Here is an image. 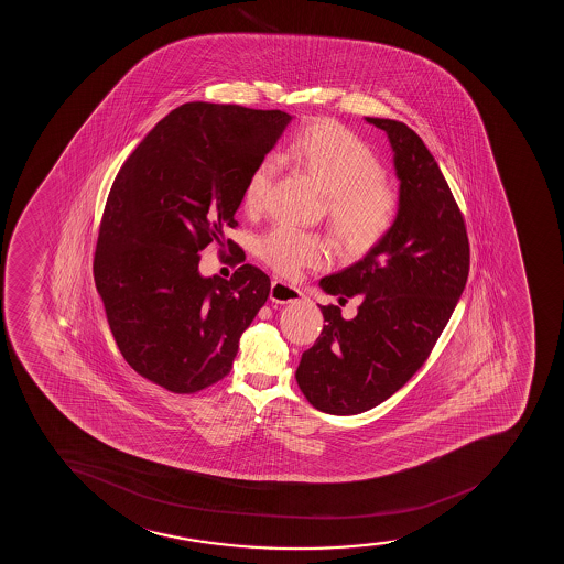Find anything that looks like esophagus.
<instances>
[{
    "mask_svg": "<svg viewBox=\"0 0 564 564\" xmlns=\"http://www.w3.org/2000/svg\"><path fill=\"white\" fill-rule=\"evenodd\" d=\"M303 293L299 292L297 288L285 284L282 280H274L271 285V301L272 303H280V305H288V303H295L301 301Z\"/></svg>",
    "mask_w": 564,
    "mask_h": 564,
    "instance_id": "esophagus-1",
    "label": "esophagus"
}]
</instances>
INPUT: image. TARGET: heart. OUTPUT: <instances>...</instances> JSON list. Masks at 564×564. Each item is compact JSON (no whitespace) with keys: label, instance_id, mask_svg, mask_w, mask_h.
<instances>
[{"label":"heart","instance_id":"heart-1","mask_svg":"<svg viewBox=\"0 0 564 564\" xmlns=\"http://www.w3.org/2000/svg\"><path fill=\"white\" fill-rule=\"evenodd\" d=\"M284 158L322 186L333 229L350 250L372 247L395 224L399 192L383 176L370 144L344 123L329 118L305 123L285 147ZM274 175V155L253 165L242 189L247 210L258 213L265 205ZM258 252L279 274L295 279L308 267L324 265L330 245L322 235L276 224L261 235Z\"/></svg>","mask_w":564,"mask_h":564}]
</instances>
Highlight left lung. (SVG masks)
<instances>
[{"mask_svg": "<svg viewBox=\"0 0 564 564\" xmlns=\"http://www.w3.org/2000/svg\"><path fill=\"white\" fill-rule=\"evenodd\" d=\"M367 122L388 133L401 181L399 213L365 258L319 280L340 301L359 295L354 319L319 306L322 335L299 362V388L327 414L375 409L423 367L442 335L470 269L465 218L438 163L406 123Z\"/></svg>", "mask_w": 564, "mask_h": 564, "instance_id": "1", "label": "left lung"}]
</instances>
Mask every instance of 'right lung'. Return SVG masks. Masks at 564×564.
<instances>
[{"instance_id": "1", "label": "right lung", "mask_w": 564, "mask_h": 564, "mask_svg": "<svg viewBox=\"0 0 564 564\" xmlns=\"http://www.w3.org/2000/svg\"><path fill=\"white\" fill-rule=\"evenodd\" d=\"M284 110L184 104L155 123L112 182L94 256L118 350L139 375L186 395L220 382L239 338L271 292L240 263L231 279H203L199 252L227 227L253 165L290 123Z\"/></svg>"}]
</instances>
